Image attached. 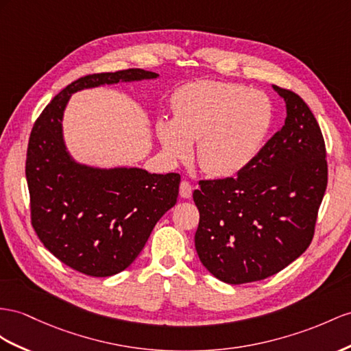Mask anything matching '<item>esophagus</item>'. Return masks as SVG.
<instances>
[{
  "label": "esophagus",
  "mask_w": 351,
  "mask_h": 351,
  "mask_svg": "<svg viewBox=\"0 0 351 351\" xmlns=\"http://www.w3.org/2000/svg\"><path fill=\"white\" fill-rule=\"evenodd\" d=\"M179 194H181L182 199H190L193 194V186L190 182L182 181L181 185H179Z\"/></svg>",
  "instance_id": "34e87169"
}]
</instances>
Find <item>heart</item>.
<instances>
[{"label":"heart","mask_w":351,"mask_h":351,"mask_svg":"<svg viewBox=\"0 0 351 351\" xmlns=\"http://www.w3.org/2000/svg\"><path fill=\"white\" fill-rule=\"evenodd\" d=\"M173 119L161 117L157 138L170 160L191 156L197 141L200 167L213 176H231L255 158L273 119L265 93L247 87L203 80L178 88Z\"/></svg>","instance_id":"heart-1"}]
</instances>
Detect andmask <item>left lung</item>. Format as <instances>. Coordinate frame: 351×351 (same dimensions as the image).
I'll return each instance as SVG.
<instances>
[{
	"mask_svg": "<svg viewBox=\"0 0 351 351\" xmlns=\"http://www.w3.org/2000/svg\"><path fill=\"white\" fill-rule=\"evenodd\" d=\"M273 88L286 104L283 128L237 176L200 181L194 243L202 264L230 285L282 271L313 240L328 185L326 148L302 99Z\"/></svg>",
	"mask_w": 351,
	"mask_h": 351,
	"instance_id": "1",
	"label": "left lung"
}]
</instances>
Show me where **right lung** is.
<instances>
[{
  "mask_svg": "<svg viewBox=\"0 0 351 351\" xmlns=\"http://www.w3.org/2000/svg\"><path fill=\"white\" fill-rule=\"evenodd\" d=\"M157 77L132 68L78 78L53 97L32 128L25 169L32 227L59 261L83 274L108 277L128 268L176 204L181 176L78 163L64 139L65 108L80 90Z\"/></svg>",
  "mask_w": 351,
  "mask_h": 351,
  "instance_id": "1",
  "label": "right lung"
}]
</instances>
